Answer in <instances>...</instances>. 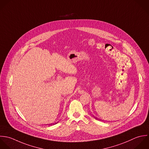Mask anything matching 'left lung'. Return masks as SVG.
Segmentation results:
<instances>
[{
    "label": "left lung",
    "mask_w": 149,
    "mask_h": 149,
    "mask_svg": "<svg viewBox=\"0 0 149 149\" xmlns=\"http://www.w3.org/2000/svg\"><path fill=\"white\" fill-rule=\"evenodd\" d=\"M96 118V119H97V120H99V119H98V118Z\"/></svg>",
    "instance_id": "obj_1"
}]
</instances>
